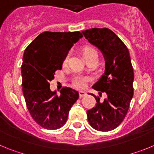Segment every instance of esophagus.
Instances as JSON below:
<instances>
[{
  "instance_id": "34e87169",
  "label": "esophagus",
  "mask_w": 154,
  "mask_h": 154,
  "mask_svg": "<svg viewBox=\"0 0 154 154\" xmlns=\"http://www.w3.org/2000/svg\"><path fill=\"white\" fill-rule=\"evenodd\" d=\"M79 93L80 97H83V96H85L86 95V92H85V91H79Z\"/></svg>"
}]
</instances>
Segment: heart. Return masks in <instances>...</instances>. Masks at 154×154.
Here are the masks:
<instances>
[{"instance_id": "heart-1", "label": "heart", "mask_w": 154, "mask_h": 154, "mask_svg": "<svg viewBox=\"0 0 154 154\" xmlns=\"http://www.w3.org/2000/svg\"><path fill=\"white\" fill-rule=\"evenodd\" d=\"M82 55L85 58V59L86 61L89 60V59H92V58H98V53L96 51V49H94L93 48L91 47H84L82 50ZM68 62V56H66L65 58L63 61V65H65ZM89 79L88 77H85V76H81L78 75L76 76L75 78L73 80V85H75L77 88H79V89H82V88H85L87 85V82H89Z\"/></svg>"}]
</instances>
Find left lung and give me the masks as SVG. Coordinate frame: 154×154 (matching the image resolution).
<instances>
[{"mask_svg":"<svg viewBox=\"0 0 154 154\" xmlns=\"http://www.w3.org/2000/svg\"><path fill=\"white\" fill-rule=\"evenodd\" d=\"M90 44L98 48L105 58V71L92 88L106 93L103 101L95 96L96 106L87 111L93 129L111 131L124 119L133 96L134 73L130 52L119 37L109 28H91L82 31ZM92 95V94H90Z\"/></svg>","mask_w":154,"mask_h":154,"instance_id":"1","label":"left lung"}]
</instances>
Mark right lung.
<instances>
[{"label":"right lung","instance_id":"add662e5","mask_svg":"<svg viewBox=\"0 0 154 154\" xmlns=\"http://www.w3.org/2000/svg\"><path fill=\"white\" fill-rule=\"evenodd\" d=\"M82 35L79 31L40 34L24 50L21 65L22 90L31 117L47 130H57L68 119L69 110L79 99V92L64 87L50 89L55 71L62 69L65 58Z\"/></svg>","mask_w":154,"mask_h":154}]
</instances>
